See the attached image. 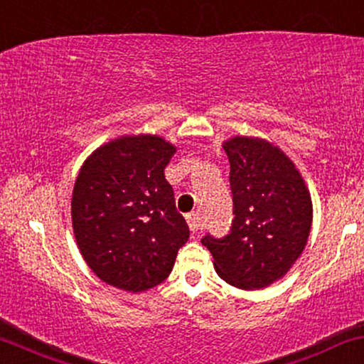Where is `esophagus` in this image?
I'll return each mask as SVG.
<instances>
[{
	"label": "esophagus",
	"instance_id": "obj_1",
	"mask_svg": "<svg viewBox=\"0 0 364 364\" xmlns=\"http://www.w3.org/2000/svg\"><path fill=\"white\" fill-rule=\"evenodd\" d=\"M186 222H188V225H190V230L193 233L198 232V230L201 228V220H200V215H198V211L188 213L186 215Z\"/></svg>",
	"mask_w": 364,
	"mask_h": 364
}]
</instances>
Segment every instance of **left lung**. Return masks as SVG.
Wrapping results in <instances>:
<instances>
[{
    "instance_id": "obj_1",
    "label": "left lung",
    "mask_w": 364,
    "mask_h": 364,
    "mask_svg": "<svg viewBox=\"0 0 364 364\" xmlns=\"http://www.w3.org/2000/svg\"><path fill=\"white\" fill-rule=\"evenodd\" d=\"M233 193L232 230L206 235L216 274L243 291L269 287L304 252L312 225V200L292 159L274 142L254 136L223 141Z\"/></svg>"
}]
</instances>
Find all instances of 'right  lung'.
Returning <instances> with one entry per match:
<instances>
[{"label":"right lung","instance_id":"right-lung-1","mask_svg":"<svg viewBox=\"0 0 364 364\" xmlns=\"http://www.w3.org/2000/svg\"><path fill=\"white\" fill-rule=\"evenodd\" d=\"M176 146L156 134L121 136L82 164L72 191L77 247L102 282L144 292L171 274L190 228L164 168Z\"/></svg>","mask_w":364,"mask_h":364}]
</instances>
